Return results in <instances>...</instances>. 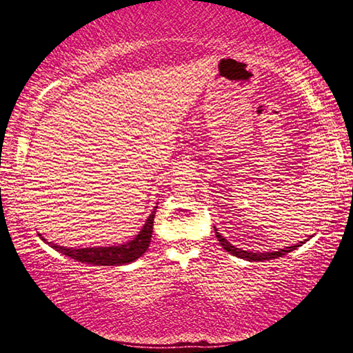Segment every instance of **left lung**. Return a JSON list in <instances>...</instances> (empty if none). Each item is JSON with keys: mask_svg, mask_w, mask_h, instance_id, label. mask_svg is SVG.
I'll use <instances>...</instances> for the list:
<instances>
[{"mask_svg": "<svg viewBox=\"0 0 353 353\" xmlns=\"http://www.w3.org/2000/svg\"><path fill=\"white\" fill-rule=\"evenodd\" d=\"M214 234H216V238L221 246H223L225 249V252H229L232 255L238 256V259H244V260H249V261H265V260H274V259H279V256H283L288 252H291V250L297 249L299 246H302L303 243L305 241H301L294 244V246H286L283 249H279V250H272V252H249V250H243L240 248H235L234 244H230L229 241L225 240V238L219 234V232L216 230V227H214ZM312 238V236H310Z\"/></svg>", "mask_w": 353, "mask_h": 353, "instance_id": "left-lung-1", "label": "left lung"}]
</instances>
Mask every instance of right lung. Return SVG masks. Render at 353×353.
<instances>
[{"label":"right lung","instance_id":"add662e5","mask_svg":"<svg viewBox=\"0 0 353 353\" xmlns=\"http://www.w3.org/2000/svg\"><path fill=\"white\" fill-rule=\"evenodd\" d=\"M155 208L157 207H154V212L148 216L145 225H143V229L139 232V235H137L134 240H130L124 244H118V246L73 249V248L57 246V244H52V243H48V244H50L52 249L62 252L63 255H68L70 259L81 263H87V265H93V266L126 265V263H132L137 259H140V256L148 250L149 243H151V236H152ZM41 240L46 241L45 238H41Z\"/></svg>","mask_w":353,"mask_h":353}]
</instances>
